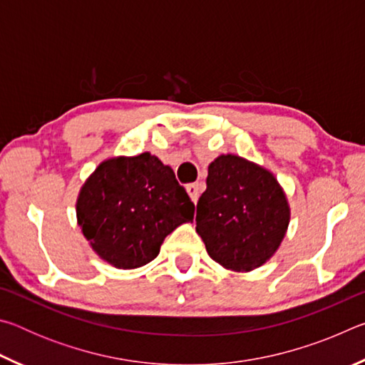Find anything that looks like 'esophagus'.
<instances>
[{"instance_id": "34e87169", "label": "esophagus", "mask_w": 365, "mask_h": 365, "mask_svg": "<svg viewBox=\"0 0 365 365\" xmlns=\"http://www.w3.org/2000/svg\"><path fill=\"white\" fill-rule=\"evenodd\" d=\"M201 190H202L201 183H188L187 185V193L190 195L191 201L193 202L197 201V197H200V195H201Z\"/></svg>"}]
</instances>
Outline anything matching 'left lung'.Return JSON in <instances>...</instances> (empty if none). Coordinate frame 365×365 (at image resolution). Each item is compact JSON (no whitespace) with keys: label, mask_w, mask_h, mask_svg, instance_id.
Instances as JSON below:
<instances>
[{"label":"left lung","mask_w":365,"mask_h":365,"mask_svg":"<svg viewBox=\"0 0 365 365\" xmlns=\"http://www.w3.org/2000/svg\"><path fill=\"white\" fill-rule=\"evenodd\" d=\"M196 232L222 267L250 272L279 250L289 224L287 196L267 169L235 154L209 164Z\"/></svg>","instance_id":"1"}]
</instances>
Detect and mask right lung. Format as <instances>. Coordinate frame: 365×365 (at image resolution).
<instances>
[{
	"instance_id": "right-lung-1",
	"label": "right lung",
	"mask_w": 365,
	"mask_h": 365,
	"mask_svg": "<svg viewBox=\"0 0 365 365\" xmlns=\"http://www.w3.org/2000/svg\"><path fill=\"white\" fill-rule=\"evenodd\" d=\"M193 214L195 205L174 170L150 153L104 160L77 200L83 237L117 269L151 262L164 238Z\"/></svg>"
}]
</instances>
